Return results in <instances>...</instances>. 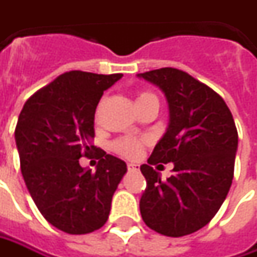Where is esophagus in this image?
Masks as SVG:
<instances>
[{
    "label": "esophagus",
    "instance_id": "1",
    "mask_svg": "<svg viewBox=\"0 0 257 257\" xmlns=\"http://www.w3.org/2000/svg\"><path fill=\"white\" fill-rule=\"evenodd\" d=\"M128 170L129 171H138V165L137 164H128Z\"/></svg>",
    "mask_w": 257,
    "mask_h": 257
}]
</instances>
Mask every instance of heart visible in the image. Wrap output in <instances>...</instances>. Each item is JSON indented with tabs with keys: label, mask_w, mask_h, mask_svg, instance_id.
<instances>
[{
	"label": "heart",
	"mask_w": 257,
	"mask_h": 257,
	"mask_svg": "<svg viewBox=\"0 0 257 257\" xmlns=\"http://www.w3.org/2000/svg\"><path fill=\"white\" fill-rule=\"evenodd\" d=\"M151 99H157V96L152 95L150 92H141L138 95V106L148 102ZM148 142L147 138H135V137H123V138H119L113 144H112V151L116 152L117 155L123 157V158H128V160H135L141 155V152L144 150L145 144Z\"/></svg>",
	"instance_id": "b5f03b06"
}]
</instances>
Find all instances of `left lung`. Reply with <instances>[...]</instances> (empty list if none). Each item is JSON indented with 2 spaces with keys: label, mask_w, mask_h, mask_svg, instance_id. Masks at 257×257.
<instances>
[{
  "label": "left lung",
  "mask_w": 257,
  "mask_h": 257,
  "mask_svg": "<svg viewBox=\"0 0 257 257\" xmlns=\"http://www.w3.org/2000/svg\"><path fill=\"white\" fill-rule=\"evenodd\" d=\"M157 84L170 105V126L141 165L147 187L140 200L150 229L181 237L204 227L216 216L234 175L237 129L223 97L187 72L162 67L141 73ZM174 162L165 182L152 168Z\"/></svg>",
  "instance_id": "1"
}]
</instances>
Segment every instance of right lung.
<instances>
[{
	"mask_svg": "<svg viewBox=\"0 0 257 257\" xmlns=\"http://www.w3.org/2000/svg\"><path fill=\"white\" fill-rule=\"evenodd\" d=\"M122 73L72 70L30 96L16 126L20 167L31 198L50 224L86 234L106 223L126 164L92 145L96 106ZM98 152L96 171L78 158Z\"/></svg>",
	"mask_w": 257,
	"mask_h": 257,
	"instance_id": "1",
	"label": "right lung"
}]
</instances>
